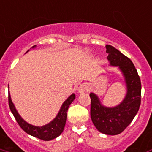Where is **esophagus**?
Masks as SVG:
<instances>
[{
	"label": "esophagus",
	"mask_w": 152,
	"mask_h": 152,
	"mask_svg": "<svg viewBox=\"0 0 152 152\" xmlns=\"http://www.w3.org/2000/svg\"><path fill=\"white\" fill-rule=\"evenodd\" d=\"M88 89V85L86 84V83H83L81 85H80L79 88H78V92L80 93H83L86 92V91Z\"/></svg>",
	"instance_id": "obj_1"
}]
</instances>
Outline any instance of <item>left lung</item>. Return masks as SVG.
<instances>
[{
	"label": "left lung",
	"mask_w": 152,
	"mask_h": 152,
	"mask_svg": "<svg viewBox=\"0 0 152 152\" xmlns=\"http://www.w3.org/2000/svg\"><path fill=\"white\" fill-rule=\"evenodd\" d=\"M107 59L111 66L118 67L126 84V95L115 107L102 105L98 96L91 93V119L97 130L105 134L122 133L132 122L141 103V81L132 61L116 48L106 45Z\"/></svg>",
	"instance_id": "obj_1"
}]
</instances>
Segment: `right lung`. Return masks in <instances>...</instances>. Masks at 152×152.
<instances>
[{
    "mask_svg": "<svg viewBox=\"0 0 152 152\" xmlns=\"http://www.w3.org/2000/svg\"><path fill=\"white\" fill-rule=\"evenodd\" d=\"M35 47L36 46H34L32 47V48H35ZM75 98H76V95L72 93L63 103L57 116L48 124L44 125L42 126H35L33 125L29 124L28 122L25 121L24 119L22 118V117L19 115V113L16 110V108L12 102L10 93H9V105H10V110L13 114L16 121L26 133H27L30 135L34 136L35 138L42 139V140L49 141V140L57 138L63 132V130L64 129L66 120H67V110H68V107L71 103L74 101Z\"/></svg>",
    "mask_w": 152,
    "mask_h": 152,
    "instance_id": "add662e5",
    "label": "right lung"
}]
</instances>
